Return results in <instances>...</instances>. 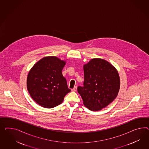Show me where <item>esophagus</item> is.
<instances>
[{
    "mask_svg": "<svg viewBox=\"0 0 149 149\" xmlns=\"http://www.w3.org/2000/svg\"><path fill=\"white\" fill-rule=\"evenodd\" d=\"M77 86H75L74 88H73V89H72V92H75V91H77Z\"/></svg>",
    "mask_w": 149,
    "mask_h": 149,
    "instance_id": "esophagus-1",
    "label": "esophagus"
}]
</instances>
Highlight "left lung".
Masks as SVG:
<instances>
[{
    "label": "left lung",
    "mask_w": 149,
    "mask_h": 149,
    "mask_svg": "<svg viewBox=\"0 0 149 149\" xmlns=\"http://www.w3.org/2000/svg\"><path fill=\"white\" fill-rule=\"evenodd\" d=\"M84 87L79 86L77 92L87 109L100 111L117 97L120 85L119 73L112 64L99 58L84 64Z\"/></svg>",
    "instance_id": "1"
}]
</instances>
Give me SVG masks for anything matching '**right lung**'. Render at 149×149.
I'll use <instances>...</instances> for the list:
<instances>
[{
	"label": "right lung",
	"instance_id": "add662e5",
	"mask_svg": "<svg viewBox=\"0 0 149 149\" xmlns=\"http://www.w3.org/2000/svg\"><path fill=\"white\" fill-rule=\"evenodd\" d=\"M65 63L57 57H44L30 70L27 89L32 99L40 106L52 109L60 105L71 91L62 73Z\"/></svg>",
	"mask_w": 149,
	"mask_h": 149
}]
</instances>
